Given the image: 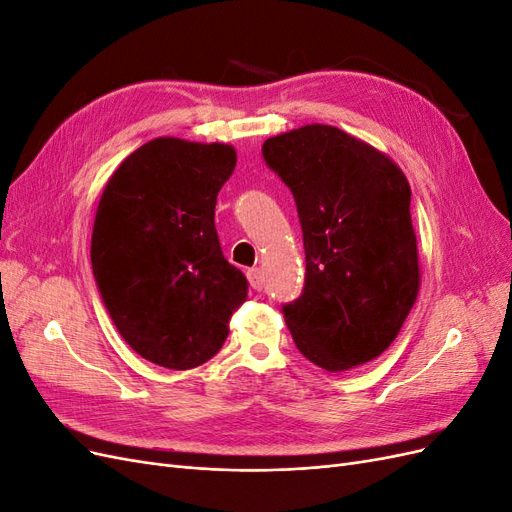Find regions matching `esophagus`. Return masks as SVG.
Wrapping results in <instances>:
<instances>
[{
    "label": "esophagus",
    "instance_id": "esophagus-1",
    "mask_svg": "<svg viewBox=\"0 0 512 512\" xmlns=\"http://www.w3.org/2000/svg\"><path fill=\"white\" fill-rule=\"evenodd\" d=\"M247 280H250V286H252L256 292L262 290V271H260L258 267L247 271Z\"/></svg>",
    "mask_w": 512,
    "mask_h": 512
}]
</instances>
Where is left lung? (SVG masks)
I'll return each mask as SVG.
<instances>
[{"label": "left lung", "mask_w": 512, "mask_h": 512, "mask_svg": "<svg viewBox=\"0 0 512 512\" xmlns=\"http://www.w3.org/2000/svg\"><path fill=\"white\" fill-rule=\"evenodd\" d=\"M262 158L290 188L303 230L305 286L282 307L294 344L327 371L374 361L421 286L406 175L322 123L267 138Z\"/></svg>", "instance_id": "obj_1"}]
</instances>
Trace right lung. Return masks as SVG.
Returning a JSON list of instances; mask_svg holds the SVG:
<instances>
[{
  "mask_svg": "<svg viewBox=\"0 0 512 512\" xmlns=\"http://www.w3.org/2000/svg\"><path fill=\"white\" fill-rule=\"evenodd\" d=\"M235 147L162 136L108 179L91 232V267L117 331L143 359L192 369L218 354L247 299L224 258L215 203Z\"/></svg>",
  "mask_w": 512,
  "mask_h": 512,
  "instance_id": "1",
  "label": "right lung"
}]
</instances>
